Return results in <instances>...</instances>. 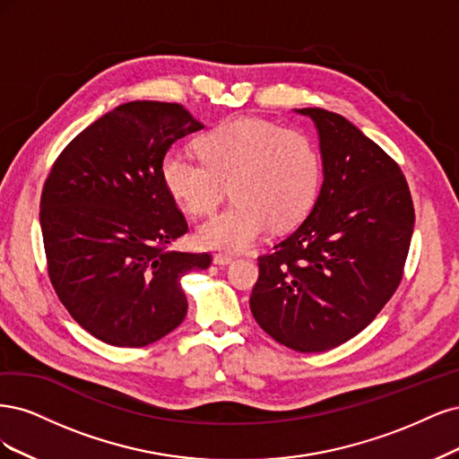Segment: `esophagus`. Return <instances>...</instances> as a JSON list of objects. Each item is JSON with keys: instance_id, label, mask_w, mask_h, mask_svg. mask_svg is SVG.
<instances>
[{"instance_id": "obj_1", "label": "esophagus", "mask_w": 459, "mask_h": 459, "mask_svg": "<svg viewBox=\"0 0 459 459\" xmlns=\"http://www.w3.org/2000/svg\"><path fill=\"white\" fill-rule=\"evenodd\" d=\"M234 261L232 255H227V254H215L213 255V263L215 264H221V267H225V264H230Z\"/></svg>"}]
</instances>
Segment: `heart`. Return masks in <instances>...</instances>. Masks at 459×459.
I'll use <instances>...</instances> for the list:
<instances>
[{
  "label": "heart",
  "mask_w": 459,
  "mask_h": 459,
  "mask_svg": "<svg viewBox=\"0 0 459 459\" xmlns=\"http://www.w3.org/2000/svg\"><path fill=\"white\" fill-rule=\"evenodd\" d=\"M196 151L202 161L168 152L161 181L175 204L195 217L212 213L230 186L234 202L196 230L205 249L242 251L271 225L274 230L299 225L316 202L322 161L301 131L238 116L205 133Z\"/></svg>",
  "instance_id": "b5f03b06"
}]
</instances>
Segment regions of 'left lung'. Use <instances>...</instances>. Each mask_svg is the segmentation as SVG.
I'll return each instance as SVG.
<instances>
[{
  "label": "left lung",
  "instance_id": "8db88e82",
  "mask_svg": "<svg viewBox=\"0 0 459 459\" xmlns=\"http://www.w3.org/2000/svg\"><path fill=\"white\" fill-rule=\"evenodd\" d=\"M298 112L316 126L324 181L303 223L259 257L249 307L274 342L322 352L393 298L416 215L401 168L357 126L324 108Z\"/></svg>",
  "mask_w": 459,
  "mask_h": 459
}]
</instances>
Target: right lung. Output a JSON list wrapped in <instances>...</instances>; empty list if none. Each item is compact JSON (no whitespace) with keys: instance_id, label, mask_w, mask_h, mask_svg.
<instances>
[{"instance_id":"1","label":"right lung","mask_w":459,"mask_h":459,"mask_svg":"<svg viewBox=\"0 0 459 459\" xmlns=\"http://www.w3.org/2000/svg\"><path fill=\"white\" fill-rule=\"evenodd\" d=\"M202 127L177 102H126L74 137L43 185L51 284L100 342L151 345L186 316L181 278L208 269L212 255L168 249L188 225L161 181V160Z\"/></svg>"}]
</instances>
